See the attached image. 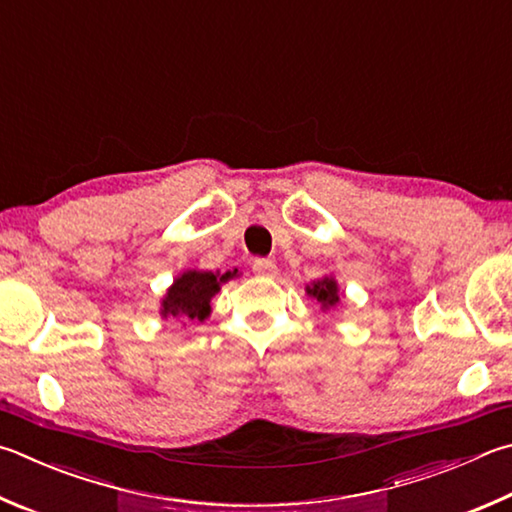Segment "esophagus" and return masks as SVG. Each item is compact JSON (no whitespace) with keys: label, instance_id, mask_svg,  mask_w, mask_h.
Instances as JSON below:
<instances>
[{"label":"esophagus","instance_id":"34e87169","mask_svg":"<svg viewBox=\"0 0 512 512\" xmlns=\"http://www.w3.org/2000/svg\"><path fill=\"white\" fill-rule=\"evenodd\" d=\"M253 271L255 275H262V277H273L277 273V266L273 259H255L253 262Z\"/></svg>","mask_w":512,"mask_h":512}]
</instances>
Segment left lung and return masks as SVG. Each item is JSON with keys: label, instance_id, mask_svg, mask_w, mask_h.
Listing matches in <instances>:
<instances>
[{"label": "left lung", "instance_id": "obj_1", "mask_svg": "<svg viewBox=\"0 0 512 512\" xmlns=\"http://www.w3.org/2000/svg\"><path fill=\"white\" fill-rule=\"evenodd\" d=\"M306 293L313 295L315 300H318L324 309H329V306L336 304L340 297H338V284L331 280V277H324V280L315 282L313 286L306 288Z\"/></svg>", "mask_w": 512, "mask_h": 512}]
</instances>
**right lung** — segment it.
Wrapping results in <instances>:
<instances>
[{
  "instance_id": "1",
  "label": "right lung",
  "mask_w": 512,
  "mask_h": 512,
  "mask_svg": "<svg viewBox=\"0 0 512 512\" xmlns=\"http://www.w3.org/2000/svg\"><path fill=\"white\" fill-rule=\"evenodd\" d=\"M237 275L235 271H228L224 275L219 273H199L188 271L181 277H176L170 291H167L163 300V315H185L190 320H206L210 315V297L219 291V284H224Z\"/></svg>"
}]
</instances>
